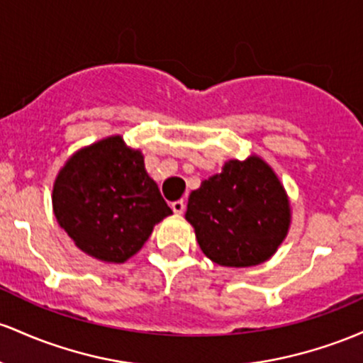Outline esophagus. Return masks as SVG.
Instances as JSON below:
<instances>
[{"label": "esophagus", "mask_w": 363, "mask_h": 363, "mask_svg": "<svg viewBox=\"0 0 363 363\" xmlns=\"http://www.w3.org/2000/svg\"><path fill=\"white\" fill-rule=\"evenodd\" d=\"M171 209H173L174 214H182L185 211V202L183 201H174L171 203Z\"/></svg>", "instance_id": "1"}]
</instances>
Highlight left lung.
<instances>
[{
  "mask_svg": "<svg viewBox=\"0 0 363 363\" xmlns=\"http://www.w3.org/2000/svg\"><path fill=\"white\" fill-rule=\"evenodd\" d=\"M185 219L207 259L225 267H250L278 252L291 225L290 197L257 154L230 160L194 190Z\"/></svg>",
  "mask_w": 363,
  "mask_h": 363,
  "instance_id": "left-lung-1",
  "label": "left lung"
}]
</instances>
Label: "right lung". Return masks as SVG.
<instances>
[{"instance_id":"add662e5","label":"right lung","mask_w":363,"mask_h":363,"mask_svg":"<svg viewBox=\"0 0 363 363\" xmlns=\"http://www.w3.org/2000/svg\"><path fill=\"white\" fill-rule=\"evenodd\" d=\"M56 221L89 257L123 264L135 255L154 226L173 214L149 177L140 149L121 135L79 149L52 183Z\"/></svg>"}]
</instances>
